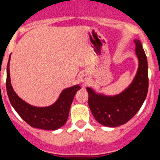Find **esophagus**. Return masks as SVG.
I'll list each match as a JSON object with an SVG mask.
<instances>
[{
    "label": "esophagus",
    "instance_id": "1",
    "mask_svg": "<svg viewBox=\"0 0 160 160\" xmlns=\"http://www.w3.org/2000/svg\"><path fill=\"white\" fill-rule=\"evenodd\" d=\"M81 80H82V81L84 82V81H86L87 80H88V77H87V76L84 75V76H83V77H82Z\"/></svg>",
    "mask_w": 160,
    "mask_h": 160
}]
</instances>
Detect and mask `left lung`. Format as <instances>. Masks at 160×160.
Wrapping results in <instances>:
<instances>
[{
  "label": "left lung",
  "instance_id": "8db88e82",
  "mask_svg": "<svg viewBox=\"0 0 160 160\" xmlns=\"http://www.w3.org/2000/svg\"><path fill=\"white\" fill-rule=\"evenodd\" d=\"M139 66L132 83L123 92L113 97L100 95L87 88L88 105L95 119L105 127H118L128 122L142 107L148 88V62L142 43L134 41Z\"/></svg>",
  "mask_w": 160,
  "mask_h": 160
}]
</instances>
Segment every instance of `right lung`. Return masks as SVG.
I'll use <instances>...</instances> for the list:
<instances>
[{"instance_id": "add662e5", "label": "right lung", "mask_w": 160, "mask_h": 160, "mask_svg": "<svg viewBox=\"0 0 160 160\" xmlns=\"http://www.w3.org/2000/svg\"><path fill=\"white\" fill-rule=\"evenodd\" d=\"M10 61V58H9ZM9 61L7 66L6 88L11 104L22 119L31 127L54 131L62 127L67 121L69 108L76 93L80 88L78 85L65 89L54 105L45 108L32 106L22 100L14 91L11 84Z\"/></svg>"}]
</instances>
